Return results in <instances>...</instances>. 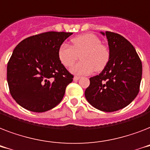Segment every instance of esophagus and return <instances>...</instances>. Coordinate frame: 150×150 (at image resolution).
I'll list each match as a JSON object with an SVG mask.
<instances>
[{
  "label": "esophagus",
  "mask_w": 150,
  "mask_h": 150,
  "mask_svg": "<svg viewBox=\"0 0 150 150\" xmlns=\"http://www.w3.org/2000/svg\"><path fill=\"white\" fill-rule=\"evenodd\" d=\"M80 79L79 76H75L74 77V81H77V80H79Z\"/></svg>",
  "instance_id": "obj_1"
}]
</instances>
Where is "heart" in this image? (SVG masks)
Here are the masks:
<instances>
[{
    "label": "heart",
    "instance_id": "heart-1",
    "mask_svg": "<svg viewBox=\"0 0 150 150\" xmlns=\"http://www.w3.org/2000/svg\"><path fill=\"white\" fill-rule=\"evenodd\" d=\"M80 55V61L71 68L75 75H86L94 70L101 71L110 61V52L108 47L101 43L100 39L93 33H85L71 40V46L62 43L57 50L60 62L66 68L75 63Z\"/></svg>",
    "mask_w": 150,
    "mask_h": 150
}]
</instances>
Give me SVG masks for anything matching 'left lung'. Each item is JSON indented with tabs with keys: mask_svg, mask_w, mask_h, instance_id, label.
I'll use <instances>...</instances> for the list:
<instances>
[{
	"mask_svg": "<svg viewBox=\"0 0 150 150\" xmlns=\"http://www.w3.org/2000/svg\"><path fill=\"white\" fill-rule=\"evenodd\" d=\"M101 34L107 36L110 57L100 74L89 79L85 96L96 109L113 112L127 107L139 93L142 61L132 43L120 34Z\"/></svg>",
	"mask_w": 150,
	"mask_h": 150,
	"instance_id": "1",
	"label": "left lung"
}]
</instances>
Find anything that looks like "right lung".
<instances>
[{
	"mask_svg": "<svg viewBox=\"0 0 150 150\" xmlns=\"http://www.w3.org/2000/svg\"><path fill=\"white\" fill-rule=\"evenodd\" d=\"M71 34L43 33L25 39L14 49L7 80L11 95L21 107L41 113L62 100L73 75L60 62L57 50Z\"/></svg>",
	"mask_w": 150,
	"mask_h": 150,
	"instance_id": "obj_1",
	"label": "right lung"
}]
</instances>
